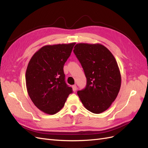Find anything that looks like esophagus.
<instances>
[{
	"label": "esophagus",
	"instance_id": "obj_1",
	"mask_svg": "<svg viewBox=\"0 0 148 148\" xmlns=\"http://www.w3.org/2000/svg\"><path fill=\"white\" fill-rule=\"evenodd\" d=\"M72 88H73V91L74 92H76V91H77V86H76V85H73V86H72Z\"/></svg>",
	"mask_w": 148,
	"mask_h": 148
}]
</instances>
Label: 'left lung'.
Here are the masks:
<instances>
[{
	"mask_svg": "<svg viewBox=\"0 0 148 148\" xmlns=\"http://www.w3.org/2000/svg\"><path fill=\"white\" fill-rule=\"evenodd\" d=\"M74 53L86 78V86L77 94L85 108L94 114L106 110L117 97L121 75L115 57L100 44H77Z\"/></svg>",
	"mask_w": 148,
	"mask_h": 148,
	"instance_id": "obj_1",
	"label": "left lung"
}]
</instances>
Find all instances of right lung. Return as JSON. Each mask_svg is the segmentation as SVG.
Instances as JSON below:
<instances>
[{"label": "right lung", "instance_id": "right-lung-1", "mask_svg": "<svg viewBox=\"0 0 148 148\" xmlns=\"http://www.w3.org/2000/svg\"><path fill=\"white\" fill-rule=\"evenodd\" d=\"M75 44L45 46L29 62L25 76L26 89L34 104L44 113L58 112L73 92L65 83L64 65Z\"/></svg>", "mask_w": 148, "mask_h": 148}]
</instances>
